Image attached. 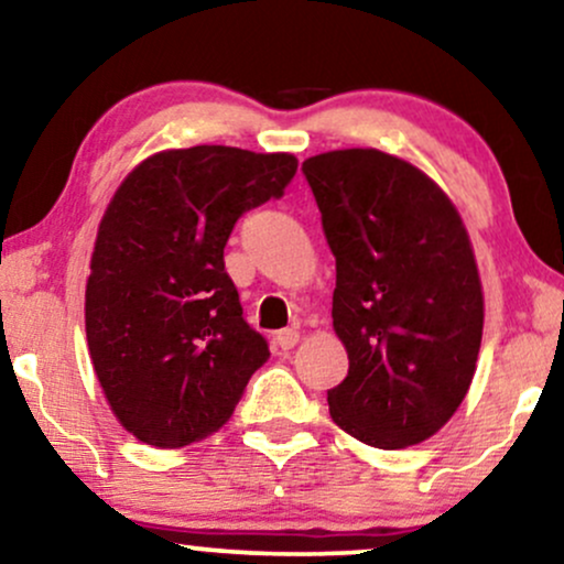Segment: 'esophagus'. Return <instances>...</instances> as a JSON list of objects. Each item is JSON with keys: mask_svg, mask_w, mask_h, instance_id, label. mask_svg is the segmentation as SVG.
Here are the masks:
<instances>
[{"mask_svg": "<svg viewBox=\"0 0 564 564\" xmlns=\"http://www.w3.org/2000/svg\"><path fill=\"white\" fill-rule=\"evenodd\" d=\"M300 338H302L300 328H283L275 334V344L281 349H294L296 344H300Z\"/></svg>", "mask_w": 564, "mask_h": 564, "instance_id": "34e87169", "label": "esophagus"}]
</instances>
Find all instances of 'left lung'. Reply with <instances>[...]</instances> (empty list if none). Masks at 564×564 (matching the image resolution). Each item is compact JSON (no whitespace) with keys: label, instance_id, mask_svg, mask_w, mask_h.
Returning a JSON list of instances; mask_svg holds the SVG:
<instances>
[{"label":"left lung","instance_id":"1","mask_svg":"<svg viewBox=\"0 0 564 564\" xmlns=\"http://www.w3.org/2000/svg\"><path fill=\"white\" fill-rule=\"evenodd\" d=\"M302 171L336 257L330 315L349 357L330 417L368 446H415L476 376L484 286L463 217L429 173L381 149H334Z\"/></svg>","mask_w":564,"mask_h":564}]
</instances>
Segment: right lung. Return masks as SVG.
<instances>
[{
    "label": "right lung",
    "mask_w": 564,
    "mask_h": 564,
    "mask_svg": "<svg viewBox=\"0 0 564 564\" xmlns=\"http://www.w3.org/2000/svg\"><path fill=\"white\" fill-rule=\"evenodd\" d=\"M294 173L289 152L199 144L149 154L112 194L86 281V341L131 436L160 449L207 438L268 362L223 249L236 220Z\"/></svg>",
    "instance_id": "right-lung-1"
}]
</instances>
